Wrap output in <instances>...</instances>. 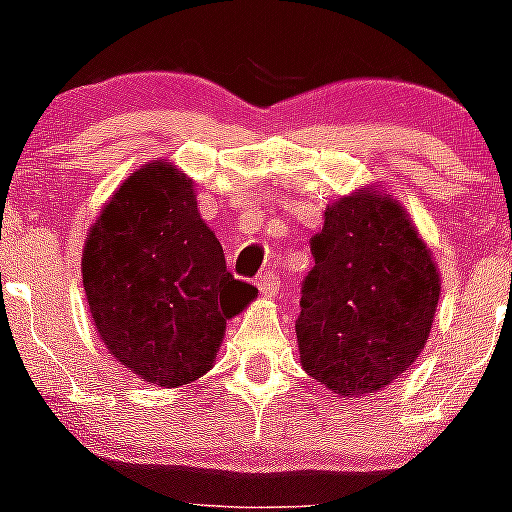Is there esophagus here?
I'll use <instances>...</instances> for the list:
<instances>
[{
    "mask_svg": "<svg viewBox=\"0 0 512 512\" xmlns=\"http://www.w3.org/2000/svg\"><path fill=\"white\" fill-rule=\"evenodd\" d=\"M255 285L262 295H277V290H280V280H277L275 272H262V275H257Z\"/></svg>",
    "mask_w": 512,
    "mask_h": 512,
    "instance_id": "1",
    "label": "esophagus"
}]
</instances>
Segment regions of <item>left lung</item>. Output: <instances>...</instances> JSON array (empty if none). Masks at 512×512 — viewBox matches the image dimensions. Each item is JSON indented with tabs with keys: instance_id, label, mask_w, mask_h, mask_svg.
Segmentation results:
<instances>
[{
	"instance_id": "8db88e82",
	"label": "left lung",
	"mask_w": 512,
	"mask_h": 512,
	"mask_svg": "<svg viewBox=\"0 0 512 512\" xmlns=\"http://www.w3.org/2000/svg\"><path fill=\"white\" fill-rule=\"evenodd\" d=\"M295 332L310 377L337 395L377 393L425 347L440 297L430 250L390 195L360 190L325 210Z\"/></svg>"
}]
</instances>
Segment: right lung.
<instances>
[{
    "label": "right lung",
    "mask_w": 512,
    "mask_h": 512,
    "mask_svg": "<svg viewBox=\"0 0 512 512\" xmlns=\"http://www.w3.org/2000/svg\"><path fill=\"white\" fill-rule=\"evenodd\" d=\"M82 280L107 350L160 388L205 375L227 320L257 295L227 270L192 182L157 160L104 205L84 245Z\"/></svg>",
    "instance_id": "right-lung-1"
}]
</instances>
